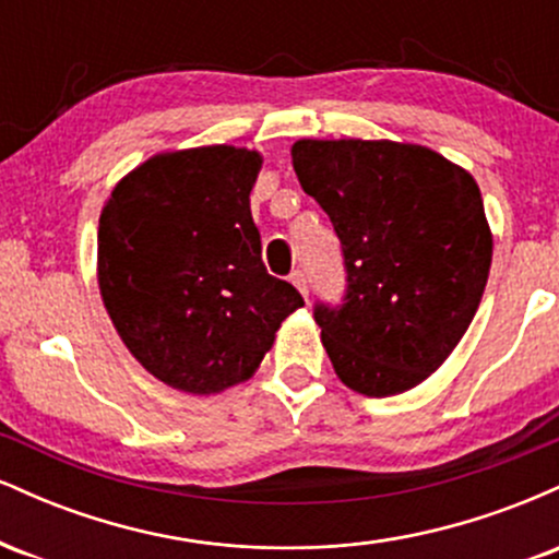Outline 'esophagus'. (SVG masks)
Returning a JSON list of instances; mask_svg holds the SVG:
<instances>
[{
	"label": "esophagus",
	"mask_w": 559,
	"mask_h": 559,
	"mask_svg": "<svg viewBox=\"0 0 559 559\" xmlns=\"http://www.w3.org/2000/svg\"><path fill=\"white\" fill-rule=\"evenodd\" d=\"M288 281H292V284L297 286V292L301 294V297L307 299V294H310V286H307V275L301 271H294L292 275H288Z\"/></svg>",
	"instance_id": "34e87169"
}]
</instances>
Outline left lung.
<instances>
[{
    "label": "left lung",
    "instance_id": "8db88e82",
    "mask_svg": "<svg viewBox=\"0 0 559 559\" xmlns=\"http://www.w3.org/2000/svg\"><path fill=\"white\" fill-rule=\"evenodd\" d=\"M292 163L344 249L346 301L316 307L333 370L365 396L418 386L465 336L489 281L476 178L389 139H299Z\"/></svg>",
    "mask_w": 559,
    "mask_h": 559
}]
</instances>
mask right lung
<instances>
[{
    "label": "right lung",
    "mask_w": 559,
    "mask_h": 559,
    "mask_svg": "<svg viewBox=\"0 0 559 559\" xmlns=\"http://www.w3.org/2000/svg\"><path fill=\"white\" fill-rule=\"evenodd\" d=\"M260 168L247 146L159 152L102 207V301L128 352L165 386L210 396L249 381L305 305L262 265L249 210Z\"/></svg>",
    "instance_id": "1"
}]
</instances>
